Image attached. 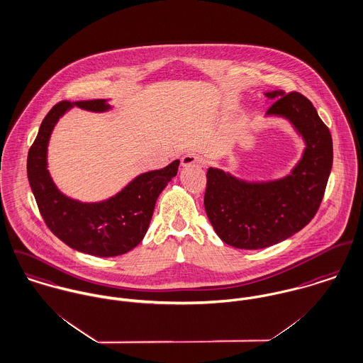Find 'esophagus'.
Instances as JSON below:
<instances>
[{
    "label": "esophagus",
    "instance_id": "34e87169",
    "mask_svg": "<svg viewBox=\"0 0 363 363\" xmlns=\"http://www.w3.org/2000/svg\"><path fill=\"white\" fill-rule=\"evenodd\" d=\"M182 165L183 166H191V165H197L202 166L203 165V158L201 157V155H198L196 152H189V154H186L183 158H182Z\"/></svg>",
    "mask_w": 363,
    "mask_h": 363
}]
</instances>
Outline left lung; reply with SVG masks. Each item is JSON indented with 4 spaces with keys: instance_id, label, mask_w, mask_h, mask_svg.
Returning a JSON list of instances; mask_svg holds the SVG:
<instances>
[{
    "instance_id": "1",
    "label": "left lung",
    "mask_w": 363,
    "mask_h": 363,
    "mask_svg": "<svg viewBox=\"0 0 363 363\" xmlns=\"http://www.w3.org/2000/svg\"><path fill=\"white\" fill-rule=\"evenodd\" d=\"M266 97L274 99L266 113L287 118L306 148L291 174L274 182L247 183L208 169V219L223 242L241 250L266 248L303 229L320 206L333 165L331 134L312 102L297 91Z\"/></svg>"
}]
</instances>
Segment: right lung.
<instances>
[{
  "instance_id": "add662e5",
  "label": "right lung",
  "mask_w": 363,
  "mask_h": 363,
  "mask_svg": "<svg viewBox=\"0 0 363 363\" xmlns=\"http://www.w3.org/2000/svg\"><path fill=\"white\" fill-rule=\"evenodd\" d=\"M73 105L93 112L109 109L105 99L61 101L54 105L29 150V183L47 228L66 245L94 257H118L144 238L157 198L177 174L180 161L137 176L121 193L102 202L83 203L65 197L47 170V145L55 123Z\"/></svg>"
}]
</instances>
